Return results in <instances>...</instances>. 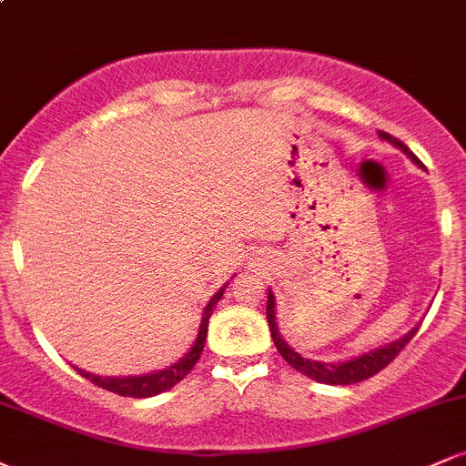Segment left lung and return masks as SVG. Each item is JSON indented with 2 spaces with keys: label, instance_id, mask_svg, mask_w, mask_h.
<instances>
[{
  "label": "left lung",
  "instance_id": "1",
  "mask_svg": "<svg viewBox=\"0 0 466 466\" xmlns=\"http://www.w3.org/2000/svg\"><path fill=\"white\" fill-rule=\"evenodd\" d=\"M379 137L390 142L392 147L400 148V151L408 155L411 162L422 168L420 159L416 157V155L411 153L403 142H399L397 137H392L390 133H383V131H379ZM267 322H269V330H271V337H274L276 349L282 357H285V361L289 363V366L296 368L298 372L307 374V377L313 379V381L329 383V386H350V383H360V381H363V379H370L372 374L381 372L383 368H386L388 363L405 349V344H408L411 337L416 335V330H419V324H416L414 329L408 330L403 337L390 341V344H386V346H379V349L363 352V355L350 357V360H346V361L326 363V361H318V360H307V357H302L300 352H296L291 346L287 344V339L280 335V329H278V322H276V296L271 289H267Z\"/></svg>",
  "mask_w": 466,
  "mask_h": 466
}]
</instances>
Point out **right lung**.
<instances>
[{
  "label": "right lung",
  "instance_id": "obj_1",
  "mask_svg": "<svg viewBox=\"0 0 466 466\" xmlns=\"http://www.w3.org/2000/svg\"><path fill=\"white\" fill-rule=\"evenodd\" d=\"M226 289H228V282L218 289L215 296L210 298V302L206 304V309H203L199 330H197V337H195V341H192L190 350L186 352L181 360L162 368V370H153L148 374H133V377H100V374L87 372L78 366H74V370H76L80 377L89 379V381L96 383L98 388L109 390V392L120 394V397L147 399V397H155V394H162V392H166V390L175 388L181 379H184L186 374L195 368L197 360L201 357L203 344H206V337H208V322H210L217 302L221 300L223 293H226Z\"/></svg>",
  "mask_w": 466,
  "mask_h": 466
}]
</instances>
